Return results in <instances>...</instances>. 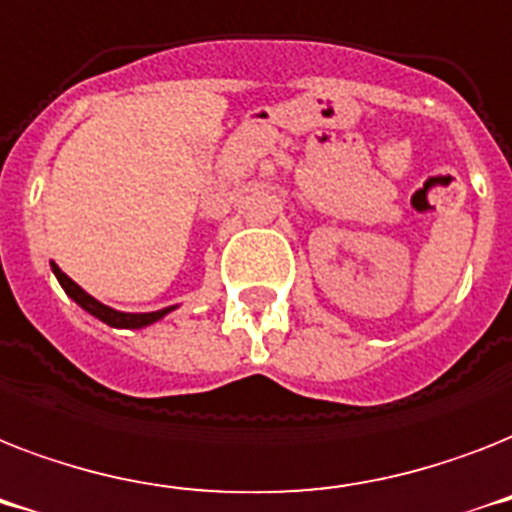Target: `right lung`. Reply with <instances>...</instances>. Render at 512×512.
Here are the masks:
<instances>
[{
    "mask_svg": "<svg viewBox=\"0 0 512 512\" xmlns=\"http://www.w3.org/2000/svg\"><path fill=\"white\" fill-rule=\"evenodd\" d=\"M52 269H55L57 280H60V285H63V288H65V293H68V296H71L73 301H76V304L81 306V309H87V312L94 314L97 320L108 322V325H113V327H145V325H150V322L161 320L163 314L169 312V309H161V312H150V314H124V312H116V309H110V306L100 304V301H94V298L89 296V293H84V290H81L79 285H76V282L71 280V277L65 275V272H60V269H57L55 264H52Z\"/></svg>",
    "mask_w": 512,
    "mask_h": 512,
    "instance_id": "add662e5",
    "label": "right lung"
}]
</instances>
